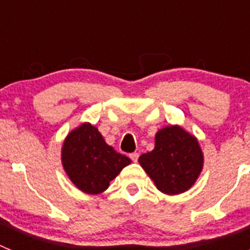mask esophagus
Listing matches in <instances>:
<instances>
[{
    "mask_svg": "<svg viewBox=\"0 0 250 250\" xmlns=\"http://www.w3.org/2000/svg\"><path fill=\"white\" fill-rule=\"evenodd\" d=\"M130 159H131L132 161H138L139 152H131V154H130Z\"/></svg>",
    "mask_w": 250,
    "mask_h": 250,
    "instance_id": "34e87169",
    "label": "esophagus"
}]
</instances>
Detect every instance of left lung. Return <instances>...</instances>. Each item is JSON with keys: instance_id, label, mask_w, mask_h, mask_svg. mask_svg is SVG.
<instances>
[{"instance_id": "left-lung-1", "label": "left lung", "mask_w": 250, "mask_h": 250, "mask_svg": "<svg viewBox=\"0 0 250 250\" xmlns=\"http://www.w3.org/2000/svg\"><path fill=\"white\" fill-rule=\"evenodd\" d=\"M139 163L156 188L169 195L187 191L199 176L203 154L198 140L179 126H167L155 136V147Z\"/></svg>"}]
</instances>
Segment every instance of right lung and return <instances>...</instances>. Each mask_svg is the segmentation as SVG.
Here are the masks:
<instances>
[{"mask_svg":"<svg viewBox=\"0 0 250 250\" xmlns=\"http://www.w3.org/2000/svg\"><path fill=\"white\" fill-rule=\"evenodd\" d=\"M130 163L127 156L106 144L99 130L91 124H83L70 132L63 143V169L83 193H103Z\"/></svg>","mask_w":250,"mask_h":250,"instance_id":"add662e5","label":"right lung"}]
</instances>
